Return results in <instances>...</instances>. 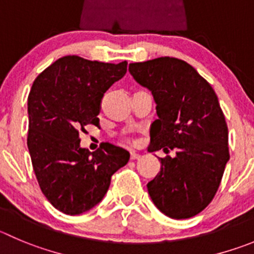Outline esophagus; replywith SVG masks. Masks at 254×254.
<instances>
[{"mask_svg": "<svg viewBox=\"0 0 254 254\" xmlns=\"http://www.w3.org/2000/svg\"><path fill=\"white\" fill-rule=\"evenodd\" d=\"M140 154H138V153H135V151H131V153H130V159L131 160H135V159H140Z\"/></svg>", "mask_w": 254, "mask_h": 254, "instance_id": "obj_1", "label": "esophagus"}]
</instances>
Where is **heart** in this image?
I'll return each mask as SVG.
<instances>
[{"instance_id":"obj_1","label":"heart","mask_w":254,"mask_h":254,"mask_svg":"<svg viewBox=\"0 0 254 254\" xmlns=\"http://www.w3.org/2000/svg\"><path fill=\"white\" fill-rule=\"evenodd\" d=\"M127 141H129V143H134V140H132V139H130V138H127Z\"/></svg>"}]
</instances>
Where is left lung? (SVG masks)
<instances>
[{"label": "left lung", "instance_id": "obj_1", "mask_svg": "<svg viewBox=\"0 0 254 254\" xmlns=\"http://www.w3.org/2000/svg\"><path fill=\"white\" fill-rule=\"evenodd\" d=\"M129 72L156 103L148 151L175 150L174 158L159 159L162 169L146 186L149 195L168 217H194L214 198L229 160L228 127L217 95L179 59L130 64Z\"/></svg>", "mask_w": 254, "mask_h": 254}]
</instances>
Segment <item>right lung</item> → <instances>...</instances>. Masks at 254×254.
I'll use <instances>...</instances> for the list:
<instances>
[{
	"label": "right lung",
	"mask_w": 254,
	"mask_h": 254,
	"mask_svg": "<svg viewBox=\"0 0 254 254\" xmlns=\"http://www.w3.org/2000/svg\"><path fill=\"white\" fill-rule=\"evenodd\" d=\"M120 64L64 56L45 68L27 100V146L42 193L56 209L76 215L108 191L111 177L130 154L113 144L90 153L80 148V130L99 124L106 90L127 73Z\"/></svg>",
	"instance_id": "1"
}]
</instances>
